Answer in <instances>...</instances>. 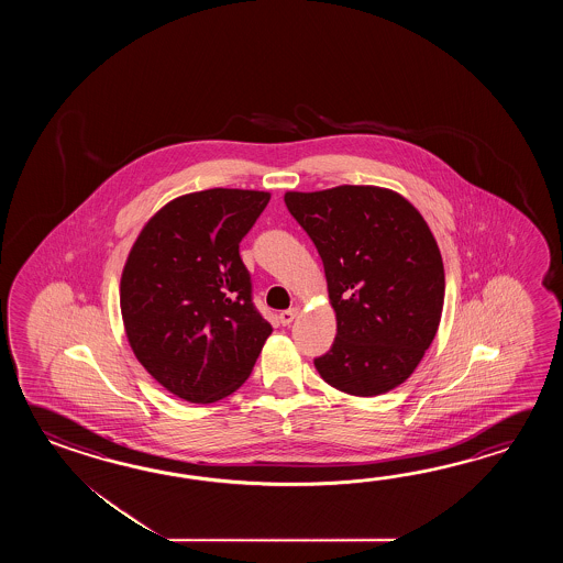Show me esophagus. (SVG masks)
<instances>
[{
    "label": "esophagus",
    "mask_w": 563,
    "mask_h": 563,
    "mask_svg": "<svg viewBox=\"0 0 563 563\" xmlns=\"http://www.w3.org/2000/svg\"><path fill=\"white\" fill-rule=\"evenodd\" d=\"M299 308H289V310H284L279 313V322L282 325H289V323L294 322V318L298 316Z\"/></svg>",
    "instance_id": "esophagus-1"
}]
</instances>
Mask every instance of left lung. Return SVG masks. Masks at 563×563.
<instances>
[{"label": "left lung", "instance_id": "1", "mask_svg": "<svg viewBox=\"0 0 563 563\" xmlns=\"http://www.w3.org/2000/svg\"><path fill=\"white\" fill-rule=\"evenodd\" d=\"M284 201L322 257L335 311L334 344L313 358L320 376L347 395L393 390L441 322L443 257L427 221L380 187L286 192Z\"/></svg>", "mask_w": 563, "mask_h": 563}]
</instances>
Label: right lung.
<instances>
[{
  "mask_svg": "<svg viewBox=\"0 0 563 563\" xmlns=\"http://www.w3.org/2000/svg\"><path fill=\"white\" fill-rule=\"evenodd\" d=\"M267 203L269 192L243 189L183 195L132 245L120 279L124 330L146 372L183 400L235 393L272 334L240 255Z\"/></svg>",
  "mask_w": 563,
  "mask_h": 563,
  "instance_id": "obj_1",
  "label": "right lung"
}]
</instances>
